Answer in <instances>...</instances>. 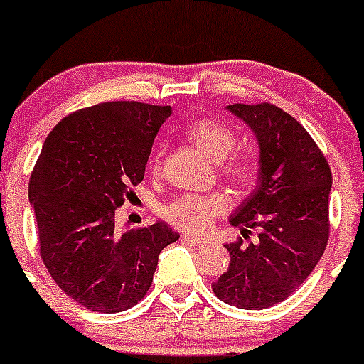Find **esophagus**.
<instances>
[{"mask_svg": "<svg viewBox=\"0 0 364 364\" xmlns=\"http://www.w3.org/2000/svg\"><path fill=\"white\" fill-rule=\"evenodd\" d=\"M183 241L191 245V247H200V245L205 243V239L194 237V235H183Z\"/></svg>", "mask_w": 364, "mask_h": 364, "instance_id": "34e87169", "label": "esophagus"}]
</instances>
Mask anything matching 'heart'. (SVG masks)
<instances>
[{
  "instance_id": "b5f03b06",
  "label": "heart",
  "mask_w": 364,
  "mask_h": 364,
  "mask_svg": "<svg viewBox=\"0 0 364 364\" xmlns=\"http://www.w3.org/2000/svg\"><path fill=\"white\" fill-rule=\"evenodd\" d=\"M191 140L202 149L211 161H223L233 149L235 136L228 127L215 119H196L188 127ZM223 176L239 188H249L256 181V166L249 156L235 155L223 162ZM228 209V198L215 192L208 196L187 194L173 200L166 209L164 217L177 228L188 232H203L217 217Z\"/></svg>"
}]
</instances>
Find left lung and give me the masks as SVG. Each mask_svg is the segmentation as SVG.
I'll list each match as a JSON object with an SVG mask.
<instances>
[{"label":"left lung","mask_w":364,"mask_h":364,"mask_svg":"<svg viewBox=\"0 0 364 364\" xmlns=\"http://www.w3.org/2000/svg\"><path fill=\"white\" fill-rule=\"evenodd\" d=\"M254 132L259 147L258 185L235 209L230 224L256 241L226 243L228 271L213 282L218 299L247 310L282 303L314 271L329 239L326 156L305 127L279 106L230 105Z\"/></svg>","instance_id":"8db88e82"}]
</instances>
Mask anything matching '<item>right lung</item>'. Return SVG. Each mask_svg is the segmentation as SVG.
<instances>
[{
  "mask_svg": "<svg viewBox=\"0 0 364 364\" xmlns=\"http://www.w3.org/2000/svg\"><path fill=\"white\" fill-rule=\"evenodd\" d=\"M172 106L117 100L59 121L29 179L38 249L65 294L95 312H123L144 299L159 254L179 233L166 223L121 233L115 209L144 179L155 136Z\"/></svg>",
  "mask_w": 364,
  "mask_h": 364,
  "instance_id": "add662e5",
  "label": "right lung"
}]
</instances>
